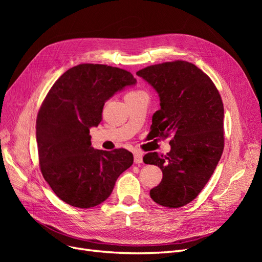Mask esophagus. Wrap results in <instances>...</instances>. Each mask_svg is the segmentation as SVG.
I'll return each instance as SVG.
<instances>
[{
    "label": "esophagus",
    "instance_id": "1",
    "mask_svg": "<svg viewBox=\"0 0 262 262\" xmlns=\"http://www.w3.org/2000/svg\"><path fill=\"white\" fill-rule=\"evenodd\" d=\"M142 162H143V154L140 152L134 153V163L140 165Z\"/></svg>",
    "mask_w": 262,
    "mask_h": 262
}]
</instances>
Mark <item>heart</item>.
I'll return each mask as SVG.
<instances>
[{"label":"heart","mask_w":262,"mask_h":262,"mask_svg":"<svg viewBox=\"0 0 262 262\" xmlns=\"http://www.w3.org/2000/svg\"><path fill=\"white\" fill-rule=\"evenodd\" d=\"M139 93H141V92H131L128 95H136V94H139Z\"/></svg>","instance_id":"1"}]
</instances>
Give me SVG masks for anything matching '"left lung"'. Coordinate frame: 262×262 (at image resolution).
I'll return each instance as SVG.
<instances>
[{"label": "left lung", "mask_w": 262, "mask_h": 262, "mask_svg": "<svg viewBox=\"0 0 262 262\" xmlns=\"http://www.w3.org/2000/svg\"><path fill=\"white\" fill-rule=\"evenodd\" d=\"M137 75L153 87L161 101L149 134L172 137L167 154L143 157L163 172L149 195L163 207H184L201 192L223 153V102L211 78L187 61L150 66Z\"/></svg>", "instance_id": "left-lung-1"}]
</instances>
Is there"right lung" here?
Masks as SVG:
<instances>
[{"label": "right lung", "instance_id": "right-lung-1", "mask_svg": "<svg viewBox=\"0 0 262 262\" xmlns=\"http://www.w3.org/2000/svg\"><path fill=\"white\" fill-rule=\"evenodd\" d=\"M136 84L128 71L85 63L68 70L51 87L38 113L36 139L42 176L62 201L96 207L133 164L124 148L95 149L90 129L100 123L109 98Z\"/></svg>", "mask_w": 262, "mask_h": 262}]
</instances>
